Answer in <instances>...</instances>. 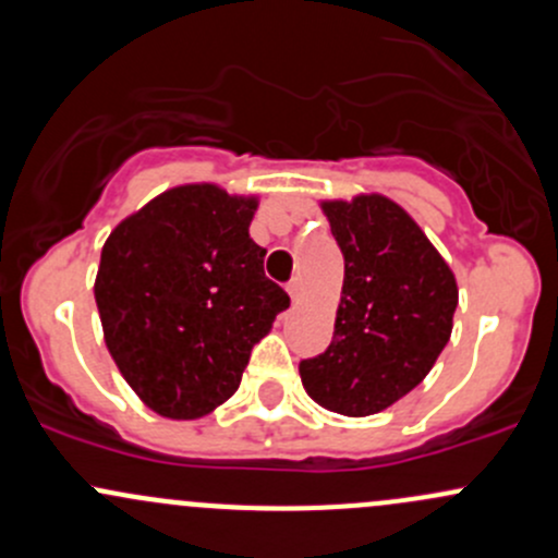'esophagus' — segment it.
Listing matches in <instances>:
<instances>
[{
    "mask_svg": "<svg viewBox=\"0 0 558 558\" xmlns=\"http://www.w3.org/2000/svg\"><path fill=\"white\" fill-rule=\"evenodd\" d=\"M286 289H289L291 299H294V302H299V299H302V291H304L302 278H291V280H289V286H286Z\"/></svg>",
    "mask_w": 558,
    "mask_h": 558,
    "instance_id": "34e87169",
    "label": "esophagus"
}]
</instances>
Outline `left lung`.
Masks as SVG:
<instances>
[{
  "label": "left lung",
  "instance_id": "left-lung-1",
  "mask_svg": "<svg viewBox=\"0 0 558 558\" xmlns=\"http://www.w3.org/2000/svg\"><path fill=\"white\" fill-rule=\"evenodd\" d=\"M344 256L326 353L299 363L315 403L368 417L412 392L451 337L457 280L417 221L385 195L324 201Z\"/></svg>",
  "mask_w": 558,
  "mask_h": 558
}]
</instances>
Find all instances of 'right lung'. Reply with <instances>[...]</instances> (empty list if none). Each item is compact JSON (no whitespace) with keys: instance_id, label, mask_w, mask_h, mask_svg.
<instances>
[{"instance_id":"add662e5","label":"right lung","mask_w":558,"mask_h":558,"mask_svg":"<svg viewBox=\"0 0 558 558\" xmlns=\"http://www.w3.org/2000/svg\"><path fill=\"white\" fill-rule=\"evenodd\" d=\"M256 205L216 184L173 186L104 243L93 289L104 342L160 417L197 420L232 398L254 344L289 307L248 234Z\"/></svg>"}]
</instances>
